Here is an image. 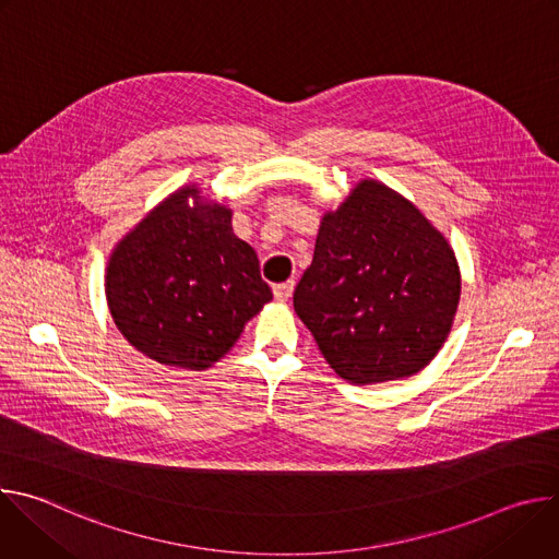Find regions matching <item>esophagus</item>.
Here are the masks:
<instances>
[{
	"label": "esophagus",
	"mask_w": 559,
	"mask_h": 559,
	"mask_svg": "<svg viewBox=\"0 0 559 559\" xmlns=\"http://www.w3.org/2000/svg\"><path fill=\"white\" fill-rule=\"evenodd\" d=\"M292 289H294V283H292V281L278 283V285H274V298H276L278 302H283V300H287V298L292 296Z\"/></svg>",
	"instance_id": "1"
}]
</instances>
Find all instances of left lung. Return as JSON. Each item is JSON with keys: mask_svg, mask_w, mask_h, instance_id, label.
Returning <instances> with one entry per match:
<instances>
[{"mask_svg": "<svg viewBox=\"0 0 559 559\" xmlns=\"http://www.w3.org/2000/svg\"><path fill=\"white\" fill-rule=\"evenodd\" d=\"M460 267L447 238L405 197L360 181L316 236L294 309L330 367L354 384L407 378L447 341Z\"/></svg>", "mask_w": 559, "mask_h": 559, "instance_id": "obj_1", "label": "left lung"}]
</instances>
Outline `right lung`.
Returning a JSON list of instances; mask_svg holds the SVG:
<instances>
[{
    "instance_id": "right-lung-1",
    "label": "right lung",
    "mask_w": 559,
    "mask_h": 559,
    "mask_svg": "<svg viewBox=\"0 0 559 559\" xmlns=\"http://www.w3.org/2000/svg\"><path fill=\"white\" fill-rule=\"evenodd\" d=\"M106 298L134 349L201 371L234 347L272 289L252 246L231 231V210L188 186L121 238L108 261Z\"/></svg>"
}]
</instances>
